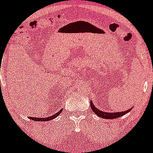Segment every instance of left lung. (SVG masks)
Listing matches in <instances>:
<instances>
[{
    "label": "left lung",
    "mask_w": 153,
    "mask_h": 153,
    "mask_svg": "<svg viewBox=\"0 0 153 153\" xmlns=\"http://www.w3.org/2000/svg\"><path fill=\"white\" fill-rule=\"evenodd\" d=\"M90 106H91V109L95 114L99 116V117H102L103 119H108V120H111V119H116V118L118 117H123V115H125L126 114L129 112L131 110V108L130 109L127 110V111H122V112H105V111H102L101 110L98 109L96 107H95V105L93 104V102L90 101Z\"/></svg>",
    "instance_id": "8db88e82"
}]
</instances>
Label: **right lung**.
I'll use <instances>...</instances> for the list:
<instances>
[{"mask_svg":"<svg viewBox=\"0 0 153 153\" xmlns=\"http://www.w3.org/2000/svg\"><path fill=\"white\" fill-rule=\"evenodd\" d=\"M62 111H63V109L60 110V111H58V112L57 113V114H54V115H51V117H42V118H37V117H30V120H33L34 121H39V122H45V121H49V120H51L54 119V118L57 117V116H58L59 114H60V113L62 112Z\"/></svg>","mask_w":153,"mask_h":153,"instance_id":"add662e5","label":"right lung"}]
</instances>
